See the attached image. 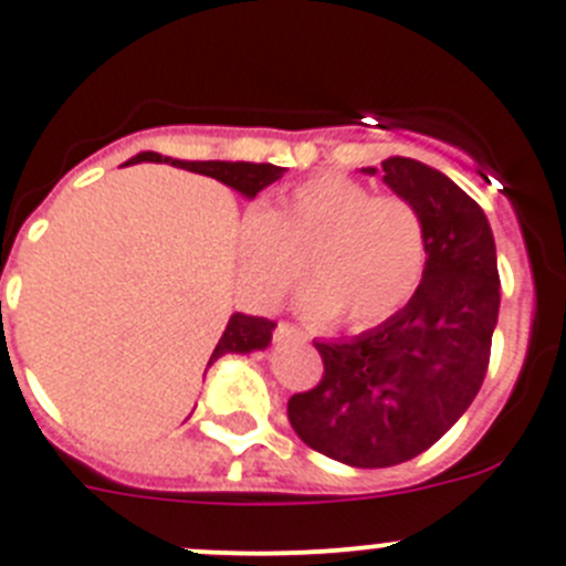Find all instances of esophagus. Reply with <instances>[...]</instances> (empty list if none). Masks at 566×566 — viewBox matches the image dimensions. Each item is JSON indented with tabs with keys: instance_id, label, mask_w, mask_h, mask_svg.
Segmentation results:
<instances>
[{
	"instance_id": "34e87169",
	"label": "esophagus",
	"mask_w": 566,
	"mask_h": 566,
	"mask_svg": "<svg viewBox=\"0 0 566 566\" xmlns=\"http://www.w3.org/2000/svg\"><path fill=\"white\" fill-rule=\"evenodd\" d=\"M274 339H306V332H300L297 326H292L286 319H280L277 326H274Z\"/></svg>"
}]
</instances>
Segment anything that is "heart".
Returning <instances> with one entry per match:
<instances>
[{"mask_svg": "<svg viewBox=\"0 0 566 566\" xmlns=\"http://www.w3.org/2000/svg\"><path fill=\"white\" fill-rule=\"evenodd\" d=\"M240 258L263 300H277L303 272L300 303L348 328L377 326L411 300L428 263L422 212L405 195L337 172L300 181L272 212L240 227Z\"/></svg>", "mask_w": 566, "mask_h": 566, "instance_id": "obj_1", "label": "heart"}]
</instances>
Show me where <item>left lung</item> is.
I'll use <instances>...</instances> for the list:
<instances>
[{"label":"left lung","mask_w":566,"mask_h":566,"mask_svg":"<svg viewBox=\"0 0 566 566\" xmlns=\"http://www.w3.org/2000/svg\"><path fill=\"white\" fill-rule=\"evenodd\" d=\"M382 172V181L422 212V283L382 326L314 343L323 377L286 408L294 433L312 451L354 468L408 462L468 411L488 374L499 317L496 243L482 207L448 175L413 158H385Z\"/></svg>","instance_id":"1"}]
</instances>
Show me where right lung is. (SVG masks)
<instances>
[{"label": "right lung", "mask_w": 566, "mask_h": 566, "mask_svg": "<svg viewBox=\"0 0 566 566\" xmlns=\"http://www.w3.org/2000/svg\"><path fill=\"white\" fill-rule=\"evenodd\" d=\"M138 161H169V158H161L158 153H142L133 158V164ZM172 167H184L189 169V172H201V175H209V178H218V181L238 189V192L247 195V198H254L260 189L269 187V184L277 181L280 175H283V167H274V164H252V161H234V164L232 161H172ZM272 332H274L272 319L232 314L221 343L214 345L209 365L229 352L247 354V352H254V348H266L269 339H272Z\"/></svg>", "instance_id": "obj_1"}]
</instances>
